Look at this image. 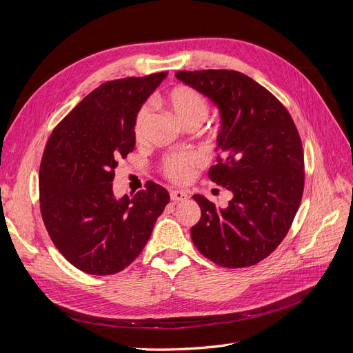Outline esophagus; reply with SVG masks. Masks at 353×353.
<instances>
[{
	"mask_svg": "<svg viewBox=\"0 0 353 353\" xmlns=\"http://www.w3.org/2000/svg\"><path fill=\"white\" fill-rule=\"evenodd\" d=\"M169 194H170V200L174 201H184L190 197L188 191H184V190H172Z\"/></svg>",
	"mask_w": 353,
	"mask_h": 353,
	"instance_id": "esophagus-1",
	"label": "esophagus"
}]
</instances>
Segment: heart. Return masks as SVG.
Segmentation results:
<instances>
[{
    "mask_svg": "<svg viewBox=\"0 0 353 353\" xmlns=\"http://www.w3.org/2000/svg\"><path fill=\"white\" fill-rule=\"evenodd\" d=\"M160 104H163L184 128L201 125L209 114V103L205 95L185 85H179L168 91L160 99ZM148 119H150V109L144 105L137 113L134 122V135L137 140L143 137ZM199 165L200 159L196 154H170L163 160V172L170 181L187 183Z\"/></svg>",
    "mask_w": 353,
    "mask_h": 353,
    "instance_id": "heart-1",
    "label": "heart"
}]
</instances>
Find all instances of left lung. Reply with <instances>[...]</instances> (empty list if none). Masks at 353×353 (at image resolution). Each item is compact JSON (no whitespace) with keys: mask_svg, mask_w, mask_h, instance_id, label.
<instances>
[{"mask_svg":"<svg viewBox=\"0 0 353 353\" xmlns=\"http://www.w3.org/2000/svg\"><path fill=\"white\" fill-rule=\"evenodd\" d=\"M175 77L216 105L218 163L209 178L232 193L225 209L200 194L191 240L208 259L244 268L270 256L290 230L305 184L303 148L290 113L248 74L181 70Z\"/></svg>","mask_w":353,"mask_h":353,"instance_id":"1","label":"left lung"}]
</instances>
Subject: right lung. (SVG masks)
<instances>
[{
  "label": "right lung",
  "instance_id": "right-lung-1",
  "mask_svg": "<svg viewBox=\"0 0 353 353\" xmlns=\"http://www.w3.org/2000/svg\"><path fill=\"white\" fill-rule=\"evenodd\" d=\"M166 72L109 81L51 132L39 166L41 215L78 270L112 275L141 253L169 193L153 181L132 197L113 194L114 169L135 148L134 122Z\"/></svg>",
  "mask_w": 353,
  "mask_h": 353
}]
</instances>
